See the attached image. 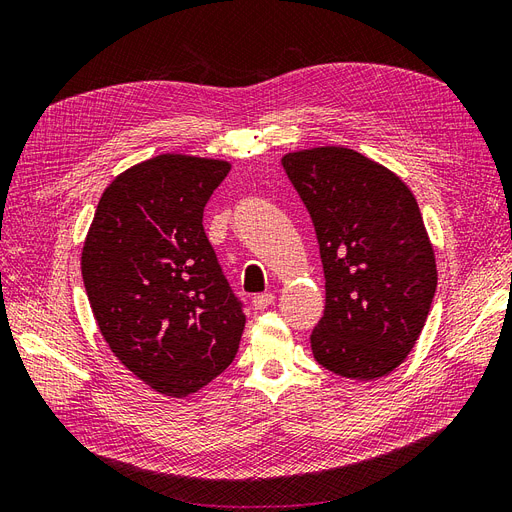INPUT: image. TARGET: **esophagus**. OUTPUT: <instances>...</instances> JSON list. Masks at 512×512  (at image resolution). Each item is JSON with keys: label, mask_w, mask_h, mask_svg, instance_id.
Instances as JSON below:
<instances>
[{"label": "esophagus", "mask_w": 512, "mask_h": 512, "mask_svg": "<svg viewBox=\"0 0 512 512\" xmlns=\"http://www.w3.org/2000/svg\"><path fill=\"white\" fill-rule=\"evenodd\" d=\"M273 301H275V297L271 292H262V294H256V297L252 299V305L256 309H267L269 305H273Z\"/></svg>", "instance_id": "esophagus-1"}]
</instances>
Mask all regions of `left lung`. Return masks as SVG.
<instances>
[{"mask_svg":"<svg viewBox=\"0 0 512 512\" xmlns=\"http://www.w3.org/2000/svg\"><path fill=\"white\" fill-rule=\"evenodd\" d=\"M282 166L312 215L327 280L314 359L342 378L389 376L412 352L438 286L412 190L344 145L290 151Z\"/></svg>","mask_w":512,"mask_h":512,"instance_id":"1","label":"left lung"}]
</instances>
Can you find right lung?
Masks as SVG:
<instances>
[{"instance_id": "1", "label": "right lung", "mask_w": 512, "mask_h": 512, "mask_svg": "<svg viewBox=\"0 0 512 512\" xmlns=\"http://www.w3.org/2000/svg\"><path fill=\"white\" fill-rule=\"evenodd\" d=\"M230 162L160 153L106 185L81 254L91 312L128 371L166 397L232 363L245 316L203 228Z\"/></svg>"}]
</instances>
